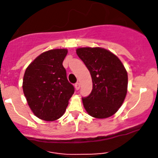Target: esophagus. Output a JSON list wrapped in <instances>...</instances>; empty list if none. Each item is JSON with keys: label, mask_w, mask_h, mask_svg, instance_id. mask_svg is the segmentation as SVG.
Instances as JSON below:
<instances>
[{"label": "esophagus", "mask_w": 158, "mask_h": 158, "mask_svg": "<svg viewBox=\"0 0 158 158\" xmlns=\"http://www.w3.org/2000/svg\"><path fill=\"white\" fill-rule=\"evenodd\" d=\"M75 88H76V90H79V88H80V83H79V82H76V83L75 84Z\"/></svg>", "instance_id": "34e87169"}]
</instances>
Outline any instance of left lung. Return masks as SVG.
Returning a JSON list of instances; mask_svg holds the SVG:
<instances>
[{
  "label": "left lung",
  "mask_w": 158,
  "mask_h": 158,
  "mask_svg": "<svg viewBox=\"0 0 158 158\" xmlns=\"http://www.w3.org/2000/svg\"><path fill=\"white\" fill-rule=\"evenodd\" d=\"M76 53L92 79L90 95L82 98L87 113L96 118L113 115L127 94L128 73L125 66L118 56L104 48L82 47L76 49Z\"/></svg>",
  "instance_id": "8db88e82"
}]
</instances>
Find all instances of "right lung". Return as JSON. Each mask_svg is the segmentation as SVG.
<instances>
[{
  "instance_id": "obj_1",
  "label": "right lung",
  "mask_w": 158,
  "mask_h": 158,
  "mask_svg": "<svg viewBox=\"0 0 158 158\" xmlns=\"http://www.w3.org/2000/svg\"><path fill=\"white\" fill-rule=\"evenodd\" d=\"M67 52L66 49L43 52L25 71L23 93L31 111L42 120L52 122L62 117L74 93L63 66Z\"/></svg>"
}]
</instances>
